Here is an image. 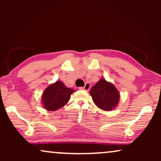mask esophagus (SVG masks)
<instances>
[{"instance_id": "esophagus-1", "label": "esophagus", "mask_w": 161, "mask_h": 161, "mask_svg": "<svg viewBox=\"0 0 161 161\" xmlns=\"http://www.w3.org/2000/svg\"><path fill=\"white\" fill-rule=\"evenodd\" d=\"M90 87H91V86H90L89 83H86L85 84V86L83 87H80L79 89H82V90H85V91H89V90L90 89Z\"/></svg>"}]
</instances>
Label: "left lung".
Listing matches in <instances>:
<instances>
[{"instance_id": "obj_1", "label": "left lung", "mask_w": 161, "mask_h": 161, "mask_svg": "<svg viewBox=\"0 0 161 161\" xmlns=\"http://www.w3.org/2000/svg\"><path fill=\"white\" fill-rule=\"evenodd\" d=\"M92 100L98 108L105 111L114 109L119 102L120 94L113 83L101 78L90 90Z\"/></svg>"}]
</instances>
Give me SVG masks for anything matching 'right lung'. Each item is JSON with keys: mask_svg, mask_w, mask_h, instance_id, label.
Returning a JSON list of instances; mask_svg holds the SVG:
<instances>
[{"mask_svg": "<svg viewBox=\"0 0 161 161\" xmlns=\"http://www.w3.org/2000/svg\"><path fill=\"white\" fill-rule=\"evenodd\" d=\"M74 92V89L67 88L63 82L57 80L44 91L42 96L43 107L47 111H56L67 104Z\"/></svg>", "mask_w": 161, "mask_h": 161, "instance_id": "obj_1", "label": "right lung"}]
</instances>
